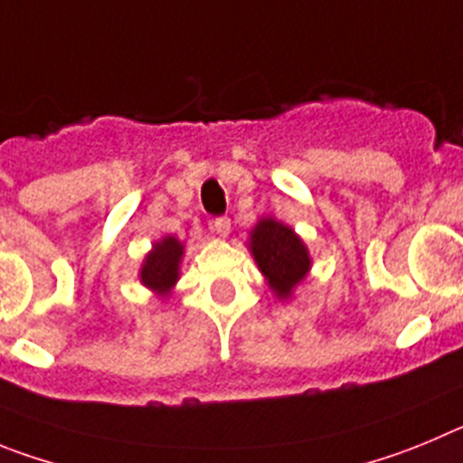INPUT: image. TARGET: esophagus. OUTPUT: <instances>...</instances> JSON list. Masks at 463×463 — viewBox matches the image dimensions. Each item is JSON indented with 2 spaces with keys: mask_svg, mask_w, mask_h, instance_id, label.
I'll return each instance as SVG.
<instances>
[{
  "mask_svg": "<svg viewBox=\"0 0 463 463\" xmlns=\"http://www.w3.org/2000/svg\"><path fill=\"white\" fill-rule=\"evenodd\" d=\"M212 231H214L219 237H228L231 235V219H228V216H219V219H214V222H212Z\"/></svg>",
  "mask_w": 463,
  "mask_h": 463,
  "instance_id": "1",
  "label": "esophagus"
}]
</instances>
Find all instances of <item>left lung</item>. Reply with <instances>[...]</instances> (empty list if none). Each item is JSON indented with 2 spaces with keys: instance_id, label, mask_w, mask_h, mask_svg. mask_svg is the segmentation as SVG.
<instances>
[{
  "instance_id": "left-lung-1",
  "label": "left lung",
  "mask_w": 463,
  "mask_h": 463,
  "mask_svg": "<svg viewBox=\"0 0 463 463\" xmlns=\"http://www.w3.org/2000/svg\"><path fill=\"white\" fill-rule=\"evenodd\" d=\"M249 251L279 302L293 299L295 288L311 272V253L302 237L274 216H260L249 231Z\"/></svg>"
}]
</instances>
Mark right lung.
I'll return each mask as SVG.
<instances>
[{
    "label": "right lung",
    "instance_id": "add662e5",
    "mask_svg": "<svg viewBox=\"0 0 463 463\" xmlns=\"http://www.w3.org/2000/svg\"><path fill=\"white\" fill-rule=\"evenodd\" d=\"M182 258H184V241L173 235L156 240L140 262V283L156 298L168 299L182 277Z\"/></svg>",
    "mask_w": 463,
    "mask_h": 463
}]
</instances>
